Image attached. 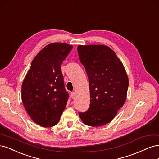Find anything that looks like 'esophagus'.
Listing matches in <instances>:
<instances>
[{
  "mask_svg": "<svg viewBox=\"0 0 159 159\" xmlns=\"http://www.w3.org/2000/svg\"><path fill=\"white\" fill-rule=\"evenodd\" d=\"M70 96H71V98H75V92H73V93H70Z\"/></svg>",
  "mask_w": 159,
  "mask_h": 159,
  "instance_id": "1",
  "label": "esophagus"
}]
</instances>
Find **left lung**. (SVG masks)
<instances>
[{"label":"left lung","instance_id":"obj_1","mask_svg":"<svg viewBox=\"0 0 159 159\" xmlns=\"http://www.w3.org/2000/svg\"><path fill=\"white\" fill-rule=\"evenodd\" d=\"M78 53L89 80V110L79 113L85 125H104L116 116L127 98L129 79L121 60L104 45H79Z\"/></svg>","mask_w":159,"mask_h":159}]
</instances>
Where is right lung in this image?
<instances>
[{"instance_id":"add662e5","label":"right lung","mask_w":159,"mask_h":159,"mask_svg":"<svg viewBox=\"0 0 159 159\" xmlns=\"http://www.w3.org/2000/svg\"><path fill=\"white\" fill-rule=\"evenodd\" d=\"M73 48L65 43L46 45L36 55L22 86V100L29 116L44 127L55 125L66 106L61 65Z\"/></svg>"}]
</instances>
